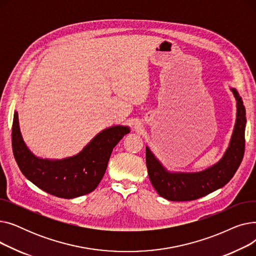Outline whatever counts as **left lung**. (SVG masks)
<instances>
[{
  "mask_svg": "<svg viewBox=\"0 0 256 256\" xmlns=\"http://www.w3.org/2000/svg\"><path fill=\"white\" fill-rule=\"evenodd\" d=\"M236 100V120L230 146L219 162L197 173H171L160 165L146 147V167L154 189L171 201H190L204 197L230 182L240 165L245 152L246 112L238 92L232 89Z\"/></svg>",
  "mask_w": 256,
  "mask_h": 256,
  "instance_id": "1",
  "label": "left lung"
}]
</instances>
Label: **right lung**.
<instances>
[{"label":"right lung","instance_id":"1","mask_svg":"<svg viewBox=\"0 0 256 256\" xmlns=\"http://www.w3.org/2000/svg\"><path fill=\"white\" fill-rule=\"evenodd\" d=\"M130 132L128 126L106 128L78 154L64 160H44L35 156L26 146L18 126V112L12 124V150L24 176L44 192L72 199L92 192L100 182L112 150Z\"/></svg>","mask_w":256,"mask_h":256}]
</instances>
